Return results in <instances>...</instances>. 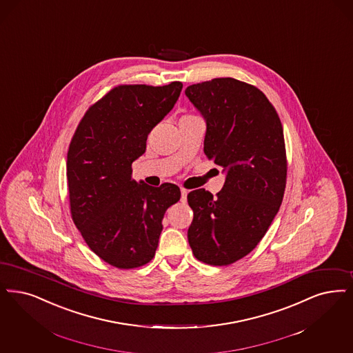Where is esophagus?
I'll list each match as a JSON object with an SVG mask.
<instances>
[{
	"mask_svg": "<svg viewBox=\"0 0 353 353\" xmlns=\"http://www.w3.org/2000/svg\"><path fill=\"white\" fill-rule=\"evenodd\" d=\"M186 196H188V190L186 189H181V202H186Z\"/></svg>",
	"mask_w": 353,
	"mask_h": 353,
	"instance_id": "34e87169",
	"label": "esophagus"
}]
</instances>
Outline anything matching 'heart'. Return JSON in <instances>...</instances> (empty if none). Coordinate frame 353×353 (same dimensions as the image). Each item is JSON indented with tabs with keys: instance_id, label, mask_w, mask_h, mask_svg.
Instances as JSON below:
<instances>
[{
	"instance_id": "obj_1",
	"label": "heart",
	"mask_w": 353,
	"mask_h": 353,
	"mask_svg": "<svg viewBox=\"0 0 353 353\" xmlns=\"http://www.w3.org/2000/svg\"><path fill=\"white\" fill-rule=\"evenodd\" d=\"M185 117H192V115H185Z\"/></svg>"
}]
</instances>
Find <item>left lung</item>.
Wrapping results in <instances>:
<instances>
[{
    "mask_svg": "<svg viewBox=\"0 0 353 353\" xmlns=\"http://www.w3.org/2000/svg\"><path fill=\"white\" fill-rule=\"evenodd\" d=\"M185 94L206 121L205 155L226 173L215 197L205 189L188 194V240L199 261L230 265L254 250L280 210L288 170L281 121L260 89L231 77L190 85Z\"/></svg>",
    "mask_w": 353,
    "mask_h": 353,
    "instance_id": "left-lung-1",
    "label": "left lung"
}]
</instances>
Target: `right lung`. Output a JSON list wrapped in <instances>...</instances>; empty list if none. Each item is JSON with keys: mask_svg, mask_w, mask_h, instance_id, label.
<instances>
[{"mask_svg": "<svg viewBox=\"0 0 353 353\" xmlns=\"http://www.w3.org/2000/svg\"><path fill=\"white\" fill-rule=\"evenodd\" d=\"M183 84L119 85L92 105L72 138L67 180L73 222L88 247L115 268L155 256L163 218L180 197L174 183L132 180L151 130L173 109Z\"/></svg>", "mask_w": 353, "mask_h": 353, "instance_id": "right-lung-1", "label": "right lung"}]
</instances>
